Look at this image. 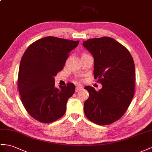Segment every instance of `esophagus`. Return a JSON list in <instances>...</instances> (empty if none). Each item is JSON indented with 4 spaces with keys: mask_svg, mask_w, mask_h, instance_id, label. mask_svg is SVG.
Segmentation results:
<instances>
[{
    "mask_svg": "<svg viewBox=\"0 0 152 152\" xmlns=\"http://www.w3.org/2000/svg\"><path fill=\"white\" fill-rule=\"evenodd\" d=\"M83 87L82 85H77V86H76V92H79V91H80L81 90H83Z\"/></svg>",
    "mask_w": 152,
    "mask_h": 152,
    "instance_id": "esophagus-1",
    "label": "esophagus"
}]
</instances>
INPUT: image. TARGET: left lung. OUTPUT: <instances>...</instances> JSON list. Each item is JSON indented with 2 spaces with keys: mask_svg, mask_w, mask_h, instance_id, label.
Returning <instances> with one entry per match:
<instances>
[{
  "mask_svg": "<svg viewBox=\"0 0 152 152\" xmlns=\"http://www.w3.org/2000/svg\"><path fill=\"white\" fill-rule=\"evenodd\" d=\"M83 45L94 57V79L102 85L98 91L85 87L89 93L84 103L85 114L93 123L108 125L121 118L133 99V58L125 47L110 37L88 39Z\"/></svg>",
  "mask_w": 152,
  "mask_h": 152,
  "instance_id": "left-lung-1",
  "label": "left lung"
}]
</instances>
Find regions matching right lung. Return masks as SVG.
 <instances>
[{
	"instance_id": "obj_1",
	"label": "right lung",
	"mask_w": 152,
	"mask_h": 152,
	"mask_svg": "<svg viewBox=\"0 0 152 152\" xmlns=\"http://www.w3.org/2000/svg\"><path fill=\"white\" fill-rule=\"evenodd\" d=\"M78 41L47 37L34 42L23 54L19 67L18 88L29 114L43 123H53L63 116L75 86H54V77L61 71L69 53Z\"/></svg>"
}]
</instances>
